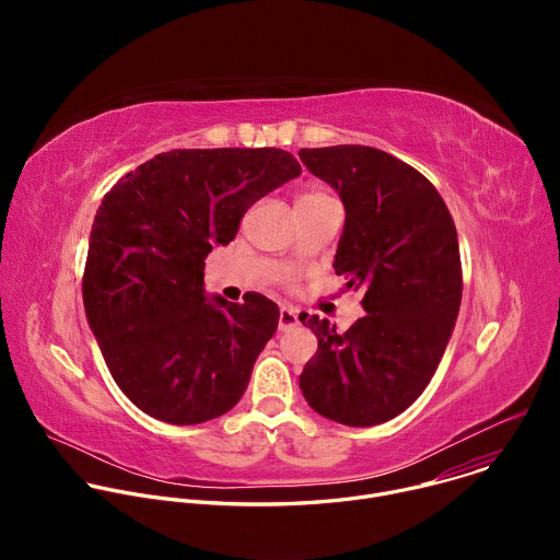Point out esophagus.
I'll return each mask as SVG.
<instances>
[{
    "mask_svg": "<svg viewBox=\"0 0 560 560\" xmlns=\"http://www.w3.org/2000/svg\"><path fill=\"white\" fill-rule=\"evenodd\" d=\"M294 326H299L296 307H292V305H281V310H279V330L285 332V330H290V328H294Z\"/></svg>",
    "mask_w": 560,
    "mask_h": 560,
    "instance_id": "34e87169",
    "label": "esophagus"
}]
</instances>
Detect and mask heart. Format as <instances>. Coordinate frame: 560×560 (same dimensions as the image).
Segmentation results:
<instances>
[{
	"mask_svg": "<svg viewBox=\"0 0 560 560\" xmlns=\"http://www.w3.org/2000/svg\"><path fill=\"white\" fill-rule=\"evenodd\" d=\"M328 201H335V197L328 195L326 190H322V188H305L303 192L296 195L294 206H296V212H301V210L318 208V206H324V203H328Z\"/></svg>",
	"mask_w": 560,
	"mask_h": 560,
	"instance_id": "b5f03b06",
	"label": "heart"
}]
</instances>
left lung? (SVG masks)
<instances>
[{
	"instance_id": "left-lung-1",
	"label": "left lung",
	"mask_w": 560,
	"mask_h": 560,
	"mask_svg": "<svg viewBox=\"0 0 560 560\" xmlns=\"http://www.w3.org/2000/svg\"><path fill=\"white\" fill-rule=\"evenodd\" d=\"M299 156L346 206L335 270L363 290L365 310L346 332L310 316L318 348L299 385L307 406L330 421L385 423L428 387L456 324L463 294L456 225L439 190L383 150L301 148Z\"/></svg>"
}]
</instances>
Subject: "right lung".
Returning <instances> with one entry per match:
<instances>
[{
	"label": "right lung",
	"instance_id": "obj_1",
	"mask_svg": "<svg viewBox=\"0 0 560 560\" xmlns=\"http://www.w3.org/2000/svg\"><path fill=\"white\" fill-rule=\"evenodd\" d=\"M301 175L279 148L156 154L106 192L91 232L84 305L104 361L152 419L197 425L232 410L279 326L264 294L203 296V259L246 210Z\"/></svg>",
	"mask_w": 560,
	"mask_h": 560
}]
</instances>
